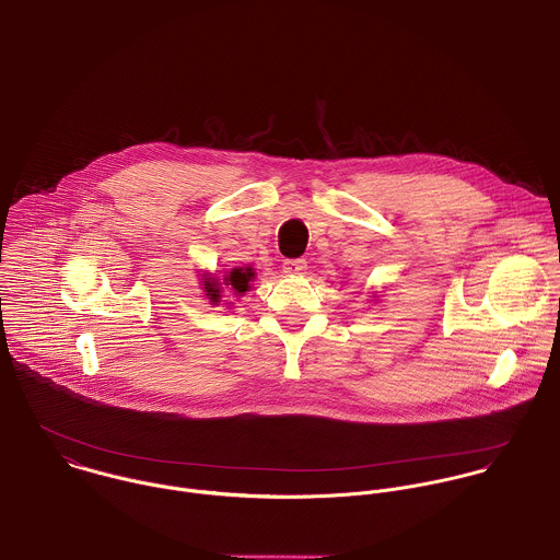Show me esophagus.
<instances>
[{
    "label": "esophagus",
    "mask_w": 560,
    "mask_h": 560,
    "mask_svg": "<svg viewBox=\"0 0 560 560\" xmlns=\"http://www.w3.org/2000/svg\"><path fill=\"white\" fill-rule=\"evenodd\" d=\"M282 269H284V273H289V276H300V273H304V271H306V260H304V258H291V260H284Z\"/></svg>",
    "instance_id": "1"
}]
</instances>
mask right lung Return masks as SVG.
Returning a JSON list of instances; mask_svg holds the SVG:
<instances>
[{
    "label": "right lung",
    "instance_id": "right-lung-1",
    "mask_svg": "<svg viewBox=\"0 0 560 560\" xmlns=\"http://www.w3.org/2000/svg\"><path fill=\"white\" fill-rule=\"evenodd\" d=\"M223 283L220 282L219 278H203L201 282V289L206 293V298L210 300V304H219L221 302V291H223V284L228 287L230 293H234L236 298L243 295L245 291H249V282L254 280V269L252 267H234L232 271L225 273Z\"/></svg>",
    "mask_w": 560,
    "mask_h": 560
}]
</instances>
